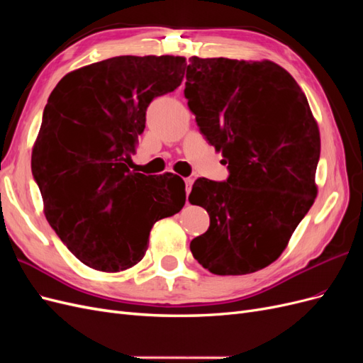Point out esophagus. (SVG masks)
Returning <instances> with one entry per match:
<instances>
[{
    "instance_id": "obj_1",
    "label": "esophagus",
    "mask_w": 363,
    "mask_h": 363,
    "mask_svg": "<svg viewBox=\"0 0 363 363\" xmlns=\"http://www.w3.org/2000/svg\"><path fill=\"white\" fill-rule=\"evenodd\" d=\"M184 183H186V194L189 195V192H191V188H192V184H194V179H191V177L184 179Z\"/></svg>"
}]
</instances>
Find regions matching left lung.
I'll return each mask as SVG.
<instances>
[{"label":"left lung","instance_id":"8db88e82","mask_svg":"<svg viewBox=\"0 0 363 363\" xmlns=\"http://www.w3.org/2000/svg\"><path fill=\"white\" fill-rule=\"evenodd\" d=\"M184 96L228 179H199L189 195L211 225L191 242L203 268L244 276L286 248L318 192L320 128L294 77L271 60L191 57Z\"/></svg>","mask_w":363,"mask_h":363}]
</instances>
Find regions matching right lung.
Wrapping results in <instances>:
<instances>
[{
    "label": "right lung",
    "instance_id": "add662e5",
    "mask_svg": "<svg viewBox=\"0 0 363 363\" xmlns=\"http://www.w3.org/2000/svg\"><path fill=\"white\" fill-rule=\"evenodd\" d=\"M180 56H119L67 74L43 108L31 171L43 212L84 265L119 272L145 256L152 225L182 211L184 182L130 171L148 104L180 86Z\"/></svg>",
    "mask_w": 363,
    "mask_h": 363
}]
</instances>
